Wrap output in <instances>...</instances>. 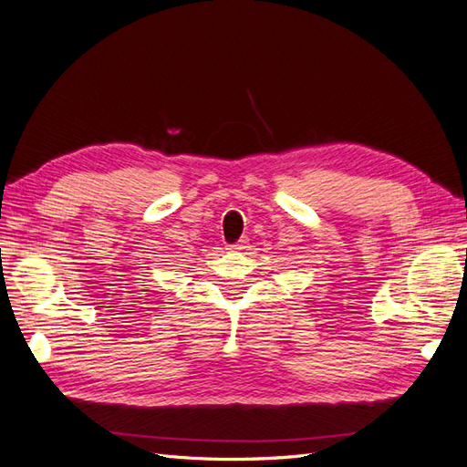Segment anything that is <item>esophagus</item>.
<instances>
[{
  "label": "esophagus",
  "mask_w": 467,
  "mask_h": 467,
  "mask_svg": "<svg viewBox=\"0 0 467 467\" xmlns=\"http://www.w3.org/2000/svg\"><path fill=\"white\" fill-rule=\"evenodd\" d=\"M228 249H230V251H244V249H247V239H239L237 244L228 245Z\"/></svg>",
  "instance_id": "34e87169"
}]
</instances>
